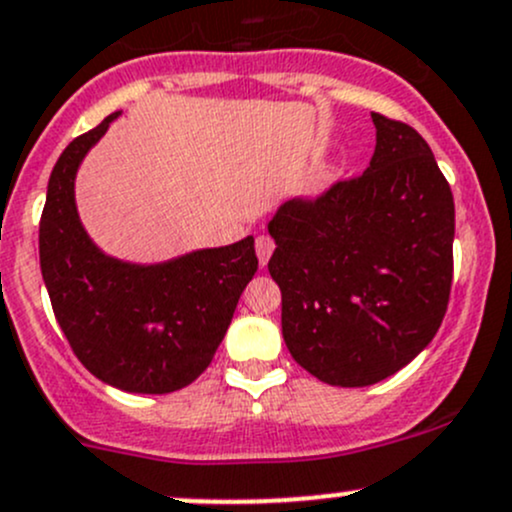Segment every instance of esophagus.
<instances>
[{"mask_svg":"<svg viewBox=\"0 0 512 512\" xmlns=\"http://www.w3.org/2000/svg\"><path fill=\"white\" fill-rule=\"evenodd\" d=\"M255 250H257V260H260V265L265 267L267 260H270V255L274 252V240L270 235H260L255 242Z\"/></svg>","mask_w":512,"mask_h":512,"instance_id":"esophagus-1","label":"esophagus"}]
</instances>
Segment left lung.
I'll list each match as a JSON object with an SVG mask.
<instances>
[{"instance_id":"obj_1","label":"left lung","mask_w":512,"mask_h":512,"mask_svg":"<svg viewBox=\"0 0 512 512\" xmlns=\"http://www.w3.org/2000/svg\"><path fill=\"white\" fill-rule=\"evenodd\" d=\"M363 176L267 225L289 353L321 383L390 378L432 343L454 272V196L422 134L373 112Z\"/></svg>"}]
</instances>
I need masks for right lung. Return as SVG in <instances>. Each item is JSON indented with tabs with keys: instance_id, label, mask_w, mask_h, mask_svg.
Listing matches in <instances>:
<instances>
[{
	"instance_id": "add662e5",
	"label": "right lung",
	"mask_w": 512,
	"mask_h": 512,
	"mask_svg": "<svg viewBox=\"0 0 512 512\" xmlns=\"http://www.w3.org/2000/svg\"><path fill=\"white\" fill-rule=\"evenodd\" d=\"M58 157L39 225L41 274L58 326L102 383L139 395L191 385L211 365L242 289L257 272L255 238L154 265L105 255L80 223L75 174L112 120Z\"/></svg>"
}]
</instances>
